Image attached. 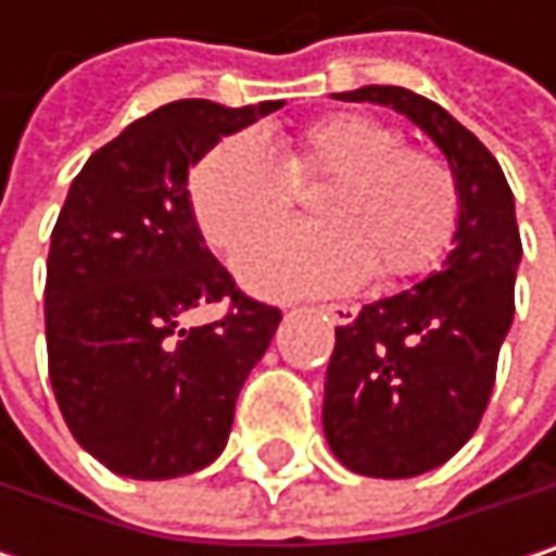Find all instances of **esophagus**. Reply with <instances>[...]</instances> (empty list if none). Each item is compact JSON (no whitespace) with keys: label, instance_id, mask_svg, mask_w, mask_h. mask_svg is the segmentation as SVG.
Instances as JSON below:
<instances>
[{"label":"esophagus","instance_id":"1","mask_svg":"<svg viewBox=\"0 0 556 556\" xmlns=\"http://www.w3.org/2000/svg\"><path fill=\"white\" fill-rule=\"evenodd\" d=\"M318 312H321L328 321H334V325H351V321L357 318V308L348 305V302H331V305H321Z\"/></svg>","mask_w":556,"mask_h":556}]
</instances>
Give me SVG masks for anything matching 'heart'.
<instances>
[{
	"label": "heart",
	"instance_id": "b5f03b06",
	"mask_svg": "<svg viewBox=\"0 0 556 556\" xmlns=\"http://www.w3.org/2000/svg\"><path fill=\"white\" fill-rule=\"evenodd\" d=\"M325 179L315 199L321 225H282L238 251L244 286L274 299L348 292L377 270L425 274L451 248L460 215L454 173L357 112L305 125L282 151L261 131L218 141L192 173L189 199L202 235L231 251L286 215L295 186Z\"/></svg>",
	"mask_w": 556,
	"mask_h": 556
}]
</instances>
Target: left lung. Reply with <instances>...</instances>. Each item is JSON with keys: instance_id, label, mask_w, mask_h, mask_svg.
<instances>
[{"instance_id": "obj_1", "label": "left lung", "mask_w": 556, "mask_h": 556, "mask_svg": "<svg viewBox=\"0 0 556 556\" xmlns=\"http://www.w3.org/2000/svg\"><path fill=\"white\" fill-rule=\"evenodd\" d=\"M334 99L405 115L447 157L460 192L444 264L334 328L325 377L331 454L361 477L408 480L451 460L486 412L515 315V199L500 161L438 102L402 86H361Z\"/></svg>"}]
</instances>
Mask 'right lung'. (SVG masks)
<instances>
[{
  "label": "right lung",
  "instance_id": "1",
  "mask_svg": "<svg viewBox=\"0 0 556 556\" xmlns=\"http://www.w3.org/2000/svg\"><path fill=\"white\" fill-rule=\"evenodd\" d=\"M282 102L179 99L131 122L70 182L51 235L45 325L56 405L99 464L131 480L208 467L267 354L279 308L248 299L208 254L189 169ZM229 315L189 329L192 307Z\"/></svg>",
  "mask_w": 556,
  "mask_h": 556
}]
</instances>
